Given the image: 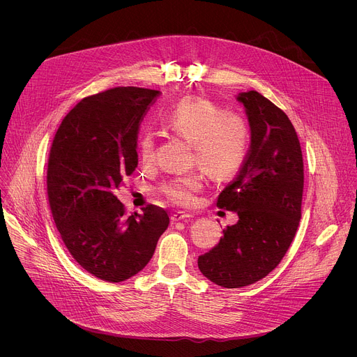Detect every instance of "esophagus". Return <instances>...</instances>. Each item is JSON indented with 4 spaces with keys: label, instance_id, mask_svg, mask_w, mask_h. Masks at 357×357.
I'll return each mask as SVG.
<instances>
[{
    "label": "esophagus",
    "instance_id": "1",
    "mask_svg": "<svg viewBox=\"0 0 357 357\" xmlns=\"http://www.w3.org/2000/svg\"><path fill=\"white\" fill-rule=\"evenodd\" d=\"M190 218H192V215L188 212H183V211H176L171 215L172 222H179V220H185V219H190Z\"/></svg>",
    "mask_w": 357,
    "mask_h": 357
}]
</instances>
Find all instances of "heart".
<instances>
[{
  "label": "heart",
  "mask_w": 357,
  "mask_h": 357,
  "mask_svg": "<svg viewBox=\"0 0 357 357\" xmlns=\"http://www.w3.org/2000/svg\"><path fill=\"white\" fill-rule=\"evenodd\" d=\"M161 124L193 144L197 162L213 176L229 178L241 167L248 146L245 120L233 112H222L213 101L189 96L169 109ZM139 154L144 162L154 157V137L144 132L139 138ZM205 178L200 172L174 176L161 185V193L176 205L193 203L195 195L203 188Z\"/></svg>",
  "instance_id": "heart-1"
}]
</instances>
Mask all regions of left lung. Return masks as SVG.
<instances>
[{"label": "left lung", "mask_w": 357, "mask_h": 357, "mask_svg": "<svg viewBox=\"0 0 357 357\" xmlns=\"http://www.w3.org/2000/svg\"><path fill=\"white\" fill-rule=\"evenodd\" d=\"M250 126V149L218 206L238 220L197 259L200 273L225 288H240L268 275L289 248L303 190L302 151L287 114L256 90L236 96Z\"/></svg>", "instance_id": "obj_1"}]
</instances>
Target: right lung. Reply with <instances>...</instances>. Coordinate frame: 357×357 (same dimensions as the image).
Returning <instances> with one entry per match:
<instances>
[{
    "label": "right lung",
    "instance_id": "obj_1",
    "mask_svg": "<svg viewBox=\"0 0 357 357\" xmlns=\"http://www.w3.org/2000/svg\"><path fill=\"white\" fill-rule=\"evenodd\" d=\"M158 94L116 87L86 97L62 120L50 148L47 196L56 227L73 259L107 282L138 274L169 225L155 205L126 216L114 195L137 168L139 123Z\"/></svg>",
    "mask_w": 357,
    "mask_h": 357
}]
</instances>
